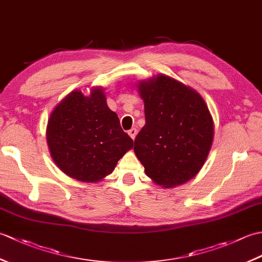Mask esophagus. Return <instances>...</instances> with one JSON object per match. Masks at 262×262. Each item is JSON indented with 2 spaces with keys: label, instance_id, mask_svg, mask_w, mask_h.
Segmentation results:
<instances>
[{
  "label": "esophagus",
  "instance_id": "1",
  "mask_svg": "<svg viewBox=\"0 0 262 262\" xmlns=\"http://www.w3.org/2000/svg\"><path fill=\"white\" fill-rule=\"evenodd\" d=\"M128 135H129L133 140H135V137L137 135V129L136 128H132V129L128 130Z\"/></svg>",
  "mask_w": 262,
  "mask_h": 262
}]
</instances>
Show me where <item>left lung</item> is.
Here are the masks:
<instances>
[{
  "label": "left lung",
  "instance_id": "8db88e82",
  "mask_svg": "<svg viewBox=\"0 0 262 262\" xmlns=\"http://www.w3.org/2000/svg\"><path fill=\"white\" fill-rule=\"evenodd\" d=\"M145 126L134 151L145 173L163 187L190 180L204 165L214 137V124L204 99L169 76L142 82Z\"/></svg>",
  "mask_w": 262,
  "mask_h": 262
}]
</instances>
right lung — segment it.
<instances>
[{
	"mask_svg": "<svg viewBox=\"0 0 262 262\" xmlns=\"http://www.w3.org/2000/svg\"><path fill=\"white\" fill-rule=\"evenodd\" d=\"M47 143L58 168L86 182L110 174L134 145L101 89H94L90 97L74 91L62 100L48 120Z\"/></svg>",
	"mask_w": 262,
	"mask_h": 262,
	"instance_id": "obj_1",
	"label": "right lung"
}]
</instances>
